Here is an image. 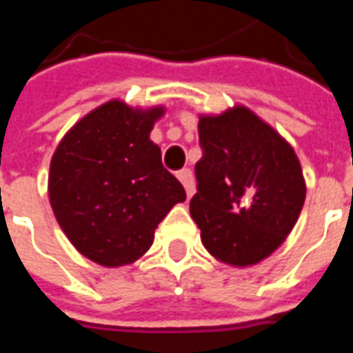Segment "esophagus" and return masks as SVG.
<instances>
[{
  "instance_id": "esophagus-1",
  "label": "esophagus",
  "mask_w": 353,
  "mask_h": 353,
  "mask_svg": "<svg viewBox=\"0 0 353 353\" xmlns=\"http://www.w3.org/2000/svg\"><path fill=\"white\" fill-rule=\"evenodd\" d=\"M176 176H177V179H179V181H181V185H183V187H185V192H187V196H189V199H191V196H192V192H194V187H192V176H191V170H187V168L179 170V172H177Z\"/></svg>"
}]
</instances>
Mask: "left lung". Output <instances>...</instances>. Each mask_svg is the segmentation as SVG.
I'll use <instances>...</instances> for the list:
<instances>
[{"instance_id": "obj_1", "label": "left lung", "mask_w": 353, "mask_h": 353, "mask_svg": "<svg viewBox=\"0 0 353 353\" xmlns=\"http://www.w3.org/2000/svg\"><path fill=\"white\" fill-rule=\"evenodd\" d=\"M202 159L191 217L202 244L230 266L272 255L295 227L306 199L293 147L252 109L234 105L200 115Z\"/></svg>"}]
</instances>
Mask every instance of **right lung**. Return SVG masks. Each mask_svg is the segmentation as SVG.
Masks as SVG:
<instances>
[{
  "label": "right lung",
  "mask_w": 353,
  "mask_h": 353,
  "mask_svg": "<svg viewBox=\"0 0 353 353\" xmlns=\"http://www.w3.org/2000/svg\"><path fill=\"white\" fill-rule=\"evenodd\" d=\"M164 108L109 100L73 124L52 154L49 200L75 250L101 266L130 265L151 248L154 229L183 185L162 166L149 139Z\"/></svg>",
  "instance_id": "add662e5"
}]
</instances>
